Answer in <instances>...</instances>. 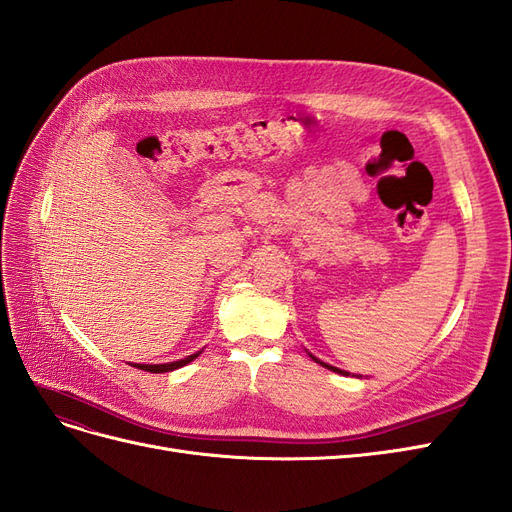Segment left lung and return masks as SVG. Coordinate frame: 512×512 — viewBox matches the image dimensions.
I'll list each match as a JSON object with an SVG mask.
<instances>
[{"instance_id":"obj_1","label":"left lung","mask_w":512,"mask_h":512,"mask_svg":"<svg viewBox=\"0 0 512 512\" xmlns=\"http://www.w3.org/2000/svg\"><path fill=\"white\" fill-rule=\"evenodd\" d=\"M309 356H312V359H314L316 363H320L322 367H327V369L335 371V374H342V376H350V371H344V369H339V367H333V365H329V363H322L320 359H316V356H314V354H309ZM352 376H354V374H352ZM356 378H361V376H356Z\"/></svg>"}]
</instances>
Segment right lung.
Returning a JSON list of instances; mask_svg holds the SVG:
<instances>
[{
    "label": "right lung",
    "mask_w": 512,
    "mask_h": 512,
    "mask_svg": "<svg viewBox=\"0 0 512 512\" xmlns=\"http://www.w3.org/2000/svg\"><path fill=\"white\" fill-rule=\"evenodd\" d=\"M203 352V350H198V352H194V354H190V356H185V359H179V361H173V363H158V365H145V363H132V367H136V369H145V371H149V374H166V371H173V369H179V367H183V365H188V363H192L196 356Z\"/></svg>",
    "instance_id": "1"
}]
</instances>
